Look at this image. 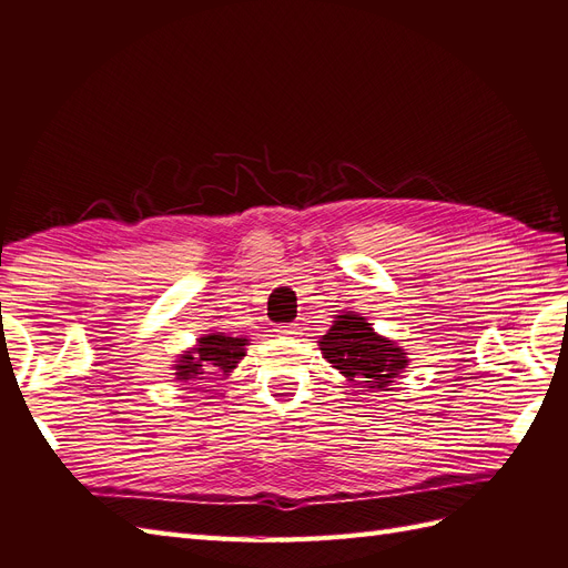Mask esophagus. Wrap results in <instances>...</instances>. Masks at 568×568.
Wrapping results in <instances>:
<instances>
[{"instance_id":"1","label":"esophagus","mask_w":568,"mask_h":568,"mask_svg":"<svg viewBox=\"0 0 568 568\" xmlns=\"http://www.w3.org/2000/svg\"><path fill=\"white\" fill-rule=\"evenodd\" d=\"M275 333H278V336H285V338H295V336H300V324H283V326H275Z\"/></svg>"}]
</instances>
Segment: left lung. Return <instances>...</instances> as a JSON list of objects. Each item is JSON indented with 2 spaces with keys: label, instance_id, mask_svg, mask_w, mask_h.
I'll return each instance as SVG.
<instances>
[{
  "label": "left lung",
  "instance_id": "8db88e82",
  "mask_svg": "<svg viewBox=\"0 0 568 568\" xmlns=\"http://www.w3.org/2000/svg\"><path fill=\"white\" fill-rule=\"evenodd\" d=\"M318 351L347 382L365 388H386L408 367V353L374 331L365 316L338 314Z\"/></svg>",
  "mask_w": 568,
  "mask_h": 568
}]
</instances>
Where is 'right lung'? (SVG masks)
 I'll use <instances>...</instances> for the list:
<instances>
[{
	"label": "right lung",
	"mask_w": 568,
	"mask_h": 568,
	"mask_svg": "<svg viewBox=\"0 0 568 568\" xmlns=\"http://www.w3.org/2000/svg\"><path fill=\"white\" fill-rule=\"evenodd\" d=\"M246 338H232L225 333H209L201 336L192 351H184L174 365L178 382L211 379V376H227L244 357Z\"/></svg>",
	"instance_id": "1"
}]
</instances>
